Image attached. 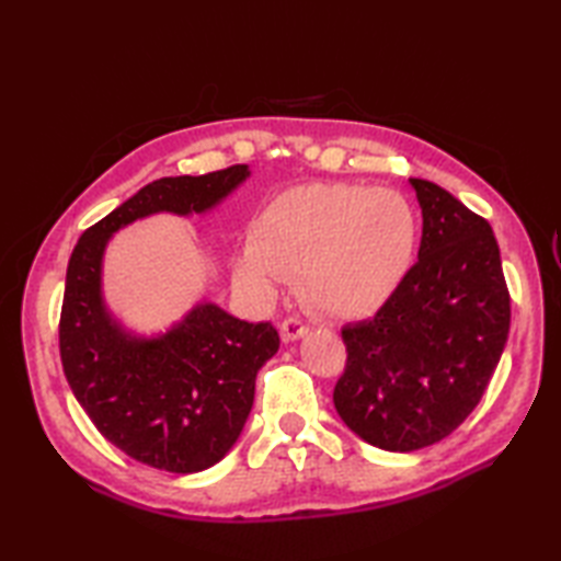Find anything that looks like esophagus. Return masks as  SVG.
Here are the masks:
<instances>
[{
	"mask_svg": "<svg viewBox=\"0 0 561 561\" xmlns=\"http://www.w3.org/2000/svg\"><path fill=\"white\" fill-rule=\"evenodd\" d=\"M279 332H282L284 342H296V340H301V337L308 335V325L304 323L301 318H287V320H282Z\"/></svg>",
	"mask_w": 561,
	"mask_h": 561,
	"instance_id": "esophagus-1",
	"label": "esophagus"
}]
</instances>
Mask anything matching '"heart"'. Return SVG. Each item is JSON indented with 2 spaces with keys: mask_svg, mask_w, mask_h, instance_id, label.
Instances as JSON below:
<instances>
[{
  "mask_svg": "<svg viewBox=\"0 0 561 561\" xmlns=\"http://www.w3.org/2000/svg\"><path fill=\"white\" fill-rule=\"evenodd\" d=\"M416 243L420 219L398 190L313 183L270 202L236 274L260 296L299 274V291L316 311L364 318L400 289Z\"/></svg>",
  "mask_w": 561,
  "mask_h": 561,
  "instance_id": "b5f03b06",
  "label": "heart"
}]
</instances>
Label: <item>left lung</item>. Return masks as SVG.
<instances>
[{
	"mask_svg": "<svg viewBox=\"0 0 561 561\" xmlns=\"http://www.w3.org/2000/svg\"><path fill=\"white\" fill-rule=\"evenodd\" d=\"M410 183L424 219L420 260L374 318L342 328L347 366L332 392L342 422L392 453L432 446L468 420L511 325L492 226L436 183Z\"/></svg>",
	"mask_w": 561,
	"mask_h": 561,
	"instance_id": "1",
	"label": "left lung"
}]
</instances>
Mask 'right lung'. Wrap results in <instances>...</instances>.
Masks as SVG:
<instances>
[{
  "mask_svg": "<svg viewBox=\"0 0 561 561\" xmlns=\"http://www.w3.org/2000/svg\"><path fill=\"white\" fill-rule=\"evenodd\" d=\"M250 175L248 165L159 178L81 233L69 257L59 356L69 388L113 446L157 470L199 472L241 436L255 376L279 350L272 323L197 304L157 337L127 332L103 301V253L127 224L169 211L205 214Z\"/></svg>",
  "mask_w": 561,
  "mask_h": 561,
  "instance_id": "add662e5",
  "label": "right lung"
}]
</instances>
